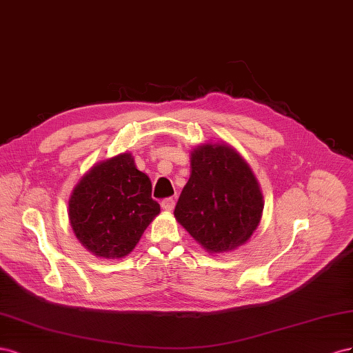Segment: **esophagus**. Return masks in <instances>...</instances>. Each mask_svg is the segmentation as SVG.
Listing matches in <instances>:
<instances>
[{"label": "esophagus", "mask_w": 353, "mask_h": 353, "mask_svg": "<svg viewBox=\"0 0 353 353\" xmlns=\"http://www.w3.org/2000/svg\"><path fill=\"white\" fill-rule=\"evenodd\" d=\"M174 205H176V201H174V198H171V196L164 198L163 201H161V207H163L165 211H171L174 208Z\"/></svg>", "instance_id": "34e87169"}]
</instances>
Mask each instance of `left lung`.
I'll use <instances>...</instances> for the list:
<instances>
[{
  "label": "left lung",
  "instance_id": "1",
  "mask_svg": "<svg viewBox=\"0 0 353 353\" xmlns=\"http://www.w3.org/2000/svg\"><path fill=\"white\" fill-rule=\"evenodd\" d=\"M192 173L174 208L188 232L211 253L245 244L263 211V198L245 161L226 145L198 146Z\"/></svg>",
  "mask_w": 353,
  "mask_h": 353
}]
</instances>
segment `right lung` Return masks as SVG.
Masks as SVG:
<instances>
[{"instance_id": "right-lung-1", "label": "right lung", "mask_w": 353, "mask_h": 353, "mask_svg": "<svg viewBox=\"0 0 353 353\" xmlns=\"http://www.w3.org/2000/svg\"><path fill=\"white\" fill-rule=\"evenodd\" d=\"M150 192L149 177L130 154L93 167L69 199V220L79 243L99 257L127 256L159 213Z\"/></svg>"}]
</instances>
